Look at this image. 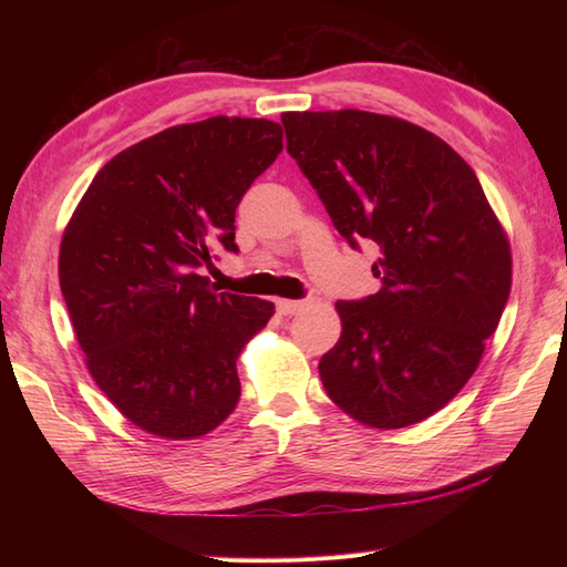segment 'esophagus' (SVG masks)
Returning <instances> with one entry per match:
<instances>
[{"label": "esophagus", "instance_id": "1", "mask_svg": "<svg viewBox=\"0 0 567 567\" xmlns=\"http://www.w3.org/2000/svg\"><path fill=\"white\" fill-rule=\"evenodd\" d=\"M275 307H277V311H280V315L292 317V315H299V311L307 307V302H299V299H277Z\"/></svg>", "mask_w": 567, "mask_h": 567}]
</instances>
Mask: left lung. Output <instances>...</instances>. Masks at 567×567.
Instances as JSON below:
<instances>
[{"mask_svg":"<svg viewBox=\"0 0 567 567\" xmlns=\"http://www.w3.org/2000/svg\"><path fill=\"white\" fill-rule=\"evenodd\" d=\"M287 153L351 246L372 240L382 290L336 302L319 360L331 402L370 429L436 414L473 378L512 290V248L461 155L404 118L285 112Z\"/></svg>","mask_w":567,"mask_h":567,"instance_id":"1","label":"left lung"}]
</instances>
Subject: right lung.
<instances>
[{
    "label": "right lung",
    "mask_w": 567,
    "mask_h": 567,
    "mask_svg": "<svg viewBox=\"0 0 567 567\" xmlns=\"http://www.w3.org/2000/svg\"><path fill=\"white\" fill-rule=\"evenodd\" d=\"M282 126L212 116L138 141L94 175L60 240L58 277L84 363L131 424L167 441L214 431L240 400L236 360L275 315L197 272L236 250V207Z\"/></svg>",
    "instance_id": "right-lung-1"
}]
</instances>
